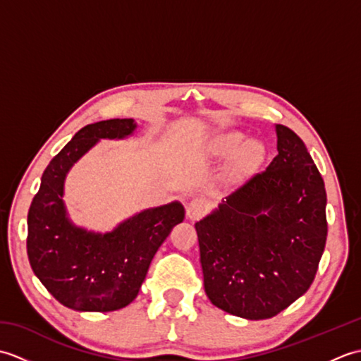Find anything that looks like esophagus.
<instances>
[{"mask_svg": "<svg viewBox=\"0 0 361 361\" xmlns=\"http://www.w3.org/2000/svg\"><path fill=\"white\" fill-rule=\"evenodd\" d=\"M204 209H206V203H204L203 198H198V197L192 198V200H190L186 204V214H188V217L190 220L200 219L202 214L204 212Z\"/></svg>", "mask_w": 361, "mask_h": 361, "instance_id": "34e87169", "label": "esophagus"}]
</instances>
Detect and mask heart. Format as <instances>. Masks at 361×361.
<instances>
[{"instance_id":"heart-1","label":"heart","mask_w":361,"mask_h":361,"mask_svg":"<svg viewBox=\"0 0 361 361\" xmlns=\"http://www.w3.org/2000/svg\"><path fill=\"white\" fill-rule=\"evenodd\" d=\"M245 137L240 132H228L220 135L216 142H214V147H216L217 152L220 153H231L237 150L240 145L245 142ZM264 155V149L257 141H248L243 145L240 150V166L242 167H248L252 164H257L260 158Z\"/></svg>"}]
</instances>
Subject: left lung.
Returning <instances> with one entry per match:
<instances>
[{
    "instance_id": "8db88e82",
    "label": "left lung",
    "mask_w": 361,
    "mask_h": 361,
    "mask_svg": "<svg viewBox=\"0 0 361 361\" xmlns=\"http://www.w3.org/2000/svg\"><path fill=\"white\" fill-rule=\"evenodd\" d=\"M274 128L270 166L195 224L206 295L247 319L271 318L302 296L326 247L324 181L301 137Z\"/></svg>"
}]
</instances>
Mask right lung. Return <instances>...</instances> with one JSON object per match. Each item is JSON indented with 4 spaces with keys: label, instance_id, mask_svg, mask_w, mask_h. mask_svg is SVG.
<instances>
[{
    "label": "right lung",
    "instance_id": "obj_1",
    "mask_svg": "<svg viewBox=\"0 0 361 361\" xmlns=\"http://www.w3.org/2000/svg\"><path fill=\"white\" fill-rule=\"evenodd\" d=\"M133 119L85 126L51 159L27 214V257L35 276L65 307L113 312L137 296L150 262L172 228L185 219L180 202L137 212L111 233H93L68 219L66 173L99 140L133 135Z\"/></svg>",
    "mask_w": 361,
    "mask_h": 361
}]
</instances>
